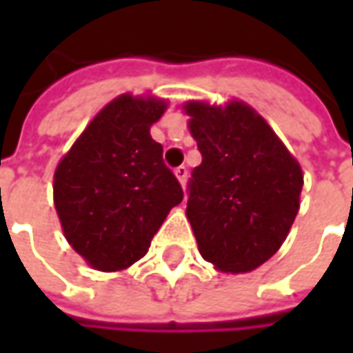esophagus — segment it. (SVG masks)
<instances>
[{
	"instance_id": "34e87169",
	"label": "esophagus",
	"mask_w": 353,
	"mask_h": 353,
	"mask_svg": "<svg viewBox=\"0 0 353 353\" xmlns=\"http://www.w3.org/2000/svg\"><path fill=\"white\" fill-rule=\"evenodd\" d=\"M187 176H189V170L185 168V166H177L176 177L179 179V183L183 185V187H185V183H187Z\"/></svg>"
}]
</instances>
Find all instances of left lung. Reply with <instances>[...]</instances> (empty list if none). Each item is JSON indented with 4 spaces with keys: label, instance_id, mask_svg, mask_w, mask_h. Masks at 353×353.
Instances as JSON below:
<instances>
[{
    "label": "left lung",
    "instance_id": "obj_1",
    "mask_svg": "<svg viewBox=\"0 0 353 353\" xmlns=\"http://www.w3.org/2000/svg\"><path fill=\"white\" fill-rule=\"evenodd\" d=\"M185 113L202 154L187 200L200 255L221 272H252L280 250L295 221L303 170L244 101H187Z\"/></svg>",
    "mask_w": 353,
    "mask_h": 353
}]
</instances>
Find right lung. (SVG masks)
I'll return each mask as SVG.
<instances>
[{
  "instance_id": "1",
  "label": "right lung",
  "mask_w": 353,
  "mask_h": 353,
  "mask_svg": "<svg viewBox=\"0 0 353 353\" xmlns=\"http://www.w3.org/2000/svg\"><path fill=\"white\" fill-rule=\"evenodd\" d=\"M166 101L123 94L94 117L54 172L65 240L101 272L139 261L183 189L162 161L151 124Z\"/></svg>"
}]
</instances>
